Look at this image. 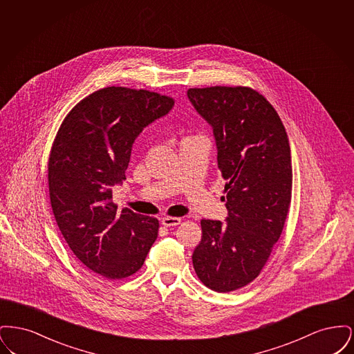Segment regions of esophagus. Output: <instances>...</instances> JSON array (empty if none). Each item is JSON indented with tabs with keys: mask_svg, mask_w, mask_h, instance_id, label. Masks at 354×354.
I'll return each instance as SVG.
<instances>
[{
	"mask_svg": "<svg viewBox=\"0 0 354 354\" xmlns=\"http://www.w3.org/2000/svg\"><path fill=\"white\" fill-rule=\"evenodd\" d=\"M182 223L180 218H171V216H166L162 219V224L165 227H175V225H179Z\"/></svg>",
	"mask_w": 354,
	"mask_h": 354,
	"instance_id": "esophagus-1",
	"label": "esophagus"
}]
</instances>
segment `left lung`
<instances>
[{"label":"left lung","instance_id":"left-lung-1","mask_svg":"<svg viewBox=\"0 0 354 354\" xmlns=\"http://www.w3.org/2000/svg\"><path fill=\"white\" fill-rule=\"evenodd\" d=\"M187 95L212 126L228 209L224 224L201 221L192 263L207 288L232 292L260 274L283 232L292 198L289 140L273 106L251 87H195Z\"/></svg>","mask_w":354,"mask_h":354}]
</instances>
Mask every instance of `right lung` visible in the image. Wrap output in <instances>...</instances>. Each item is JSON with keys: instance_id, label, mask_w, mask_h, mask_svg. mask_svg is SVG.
Listing matches in <instances>:
<instances>
[{"instance_id": "obj_1", "label": "right lung", "mask_w": 354, "mask_h": 354, "mask_svg": "<svg viewBox=\"0 0 354 354\" xmlns=\"http://www.w3.org/2000/svg\"><path fill=\"white\" fill-rule=\"evenodd\" d=\"M174 100L149 90L104 87L78 102L51 146V208L70 250L88 270L120 280L142 268L158 237L156 218L118 211L113 187L126 179L133 143Z\"/></svg>"}]
</instances>
